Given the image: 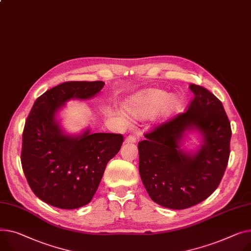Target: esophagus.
<instances>
[{
	"instance_id": "34e87169",
	"label": "esophagus",
	"mask_w": 251,
	"mask_h": 251,
	"mask_svg": "<svg viewBox=\"0 0 251 251\" xmlns=\"http://www.w3.org/2000/svg\"><path fill=\"white\" fill-rule=\"evenodd\" d=\"M135 142H136V137L132 136V135L127 136L125 139V143H135Z\"/></svg>"
}]
</instances>
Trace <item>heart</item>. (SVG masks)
Instances as JSON below:
<instances>
[{"label": "heart", "mask_w": 251, "mask_h": 251, "mask_svg": "<svg viewBox=\"0 0 251 251\" xmlns=\"http://www.w3.org/2000/svg\"><path fill=\"white\" fill-rule=\"evenodd\" d=\"M124 108L130 118L137 121L150 118L159 110L161 117L166 120L180 111L181 103L176 96L170 97V93L164 90L147 89L129 98Z\"/></svg>", "instance_id": "heart-1"}]
</instances>
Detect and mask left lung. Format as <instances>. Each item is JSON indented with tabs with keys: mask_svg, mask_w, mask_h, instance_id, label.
I'll return each instance as SVG.
<instances>
[{
	"mask_svg": "<svg viewBox=\"0 0 251 251\" xmlns=\"http://www.w3.org/2000/svg\"><path fill=\"white\" fill-rule=\"evenodd\" d=\"M187 112L156 127L138 143L139 174L153 202L174 210L203 202L218 188L230 155L231 127L222 103L192 83ZM191 131L202 136L194 152L182 148Z\"/></svg>",
	"mask_w": 251,
	"mask_h": 251,
	"instance_id": "left-lung-1",
	"label": "left lung"
}]
</instances>
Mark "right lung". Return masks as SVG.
Masks as SVG:
<instances>
[{
    "label": "right lung",
    "mask_w": 251,
    "mask_h": 251,
    "mask_svg": "<svg viewBox=\"0 0 251 251\" xmlns=\"http://www.w3.org/2000/svg\"><path fill=\"white\" fill-rule=\"evenodd\" d=\"M104 81H66L46 91L33 105L23 131L21 162L31 190L60 209L89 204L107 163L119 152L123 136L115 133H66L56 118L71 100L96 97Z\"/></svg>",
    "instance_id": "obj_1"
}]
</instances>
